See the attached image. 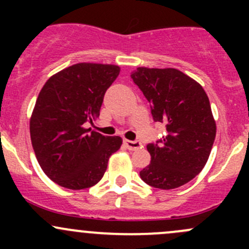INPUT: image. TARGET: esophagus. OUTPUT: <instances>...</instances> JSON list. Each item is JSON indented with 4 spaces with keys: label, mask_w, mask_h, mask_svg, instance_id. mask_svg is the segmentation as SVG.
<instances>
[{
    "label": "esophagus",
    "mask_w": 249,
    "mask_h": 249,
    "mask_svg": "<svg viewBox=\"0 0 249 249\" xmlns=\"http://www.w3.org/2000/svg\"><path fill=\"white\" fill-rule=\"evenodd\" d=\"M125 145H126V148L129 150H136L141 148V143L139 141H129V140H125L124 141Z\"/></svg>",
    "instance_id": "1"
}]
</instances>
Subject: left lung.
I'll use <instances>...</instances> for the list:
<instances>
[{
  "instance_id": "left-lung-1",
  "label": "left lung",
  "mask_w": 249,
  "mask_h": 249,
  "mask_svg": "<svg viewBox=\"0 0 249 249\" xmlns=\"http://www.w3.org/2000/svg\"><path fill=\"white\" fill-rule=\"evenodd\" d=\"M152 106L154 122L166 135L147 149L150 164L140 172L143 182L159 189H175L201 172L215 139L210 100L196 80L176 69L139 67L131 73Z\"/></svg>"
}]
</instances>
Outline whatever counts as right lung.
Masks as SVG:
<instances>
[{"label":"right lung","instance_id":"add662e5","mask_svg":"<svg viewBox=\"0 0 249 249\" xmlns=\"http://www.w3.org/2000/svg\"><path fill=\"white\" fill-rule=\"evenodd\" d=\"M115 65L80 62L52 76L37 97L30 135L37 161L48 177L72 190L101 180L119 136L85 129L99 118L105 92L119 76Z\"/></svg>","mask_w":249,"mask_h":249}]
</instances>
